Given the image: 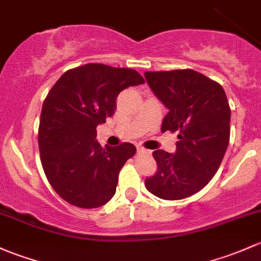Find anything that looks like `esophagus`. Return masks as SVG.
<instances>
[{"instance_id": "34e87169", "label": "esophagus", "mask_w": 261, "mask_h": 261, "mask_svg": "<svg viewBox=\"0 0 261 261\" xmlns=\"http://www.w3.org/2000/svg\"><path fill=\"white\" fill-rule=\"evenodd\" d=\"M138 152L139 153H151V151H150V150L144 149V147H138Z\"/></svg>"}]
</instances>
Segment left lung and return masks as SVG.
Segmentation results:
<instances>
[{"instance_id":"left-lung-1","label":"left lung","mask_w":261,"mask_h":261,"mask_svg":"<svg viewBox=\"0 0 261 261\" xmlns=\"http://www.w3.org/2000/svg\"><path fill=\"white\" fill-rule=\"evenodd\" d=\"M156 97L169 109L161 131H179L176 151L155 150L158 172L145 180L164 200L189 197L218 171L230 139V108L224 89L194 70L145 72Z\"/></svg>"}]
</instances>
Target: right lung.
I'll return each instance as SVG.
<instances>
[{
	"mask_svg": "<svg viewBox=\"0 0 261 261\" xmlns=\"http://www.w3.org/2000/svg\"><path fill=\"white\" fill-rule=\"evenodd\" d=\"M144 82L131 68L87 64L66 71L52 86L41 111L38 147L48 182L68 204L94 209L115 195L120 170L136 147L123 142L103 149L96 127L115 114L122 90Z\"/></svg>",
	"mask_w": 261,
	"mask_h": 261,
	"instance_id": "1",
	"label": "right lung"
}]
</instances>
